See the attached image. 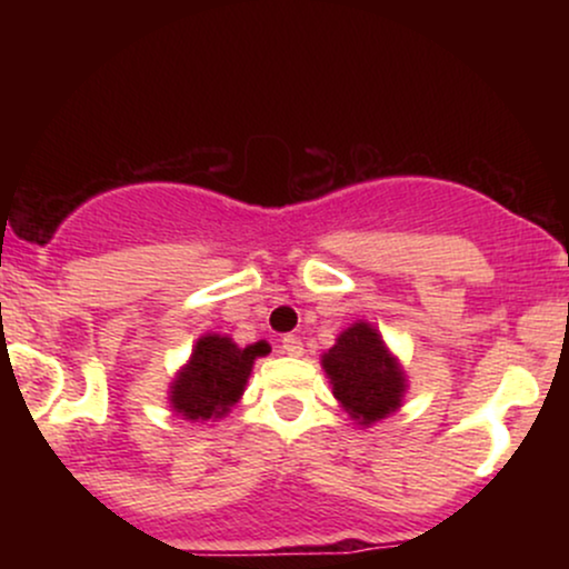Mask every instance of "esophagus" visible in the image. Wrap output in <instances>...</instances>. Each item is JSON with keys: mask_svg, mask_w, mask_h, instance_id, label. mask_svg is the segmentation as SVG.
Wrapping results in <instances>:
<instances>
[{"mask_svg": "<svg viewBox=\"0 0 569 569\" xmlns=\"http://www.w3.org/2000/svg\"><path fill=\"white\" fill-rule=\"evenodd\" d=\"M280 348H283L286 356H302V352H305L302 339L293 337V335H286L283 339H280Z\"/></svg>", "mask_w": 569, "mask_h": 569, "instance_id": "1", "label": "esophagus"}]
</instances>
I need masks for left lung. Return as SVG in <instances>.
<instances>
[{
  "label": "left lung",
  "mask_w": 569,
  "mask_h": 569,
  "mask_svg": "<svg viewBox=\"0 0 569 569\" xmlns=\"http://www.w3.org/2000/svg\"><path fill=\"white\" fill-rule=\"evenodd\" d=\"M331 393L358 426L369 428L401 409L407 375L367 321L348 326L321 358Z\"/></svg>",
  "instance_id": "8db88e82"
}]
</instances>
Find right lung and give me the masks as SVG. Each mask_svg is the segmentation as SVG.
Masks as SVG:
<instances>
[{
    "instance_id": "1",
    "label": "right lung",
    "mask_w": 569,
    "mask_h": 569,
    "mask_svg": "<svg viewBox=\"0 0 569 569\" xmlns=\"http://www.w3.org/2000/svg\"><path fill=\"white\" fill-rule=\"evenodd\" d=\"M270 345L253 342L238 348L230 337L206 335L198 339L187 367L171 382V407L189 422L219 420L243 396L253 361L267 356Z\"/></svg>"
}]
</instances>
